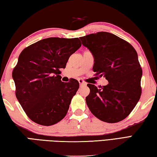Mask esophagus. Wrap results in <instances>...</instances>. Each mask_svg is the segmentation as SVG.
<instances>
[{
	"mask_svg": "<svg viewBox=\"0 0 157 157\" xmlns=\"http://www.w3.org/2000/svg\"><path fill=\"white\" fill-rule=\"evenodd\" d=\"M78 82H79V85H80L81 86H86V82H84V81L82 80V79H78Z\"/></svg>",
	"mask_w": 157,
	"mask_h": 157,
	"instance_id": "34e87169",
	"label": "esophagus"
}]
</instances>
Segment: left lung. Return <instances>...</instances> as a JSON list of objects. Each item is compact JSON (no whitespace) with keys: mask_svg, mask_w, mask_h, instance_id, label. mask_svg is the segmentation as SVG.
Returning <instances> with one entry per match:
<instances>
[{"mask_svg":"<svg viewBox=\"0 0 157 157\" xmlns=\"http://www.w3.org/2000/svg\"><path fill=\"white\" fill-rule=\"evenodd\" d=\"M82 44L93 53V70L104 76L106 86L88 84L86 104L97 118L117 123L130 115L141 95L142 69L137 53L129 42L108 32L100 31L80 37Z\"/></svg>","mask_w":157,"mask_h":157,"instance_id":"obj_1","label":"left lung"}]
</instances>
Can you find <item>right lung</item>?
Masks as SVG:
<instances>
[{"instance_id":"obj_1","label":"right lung","mask_w":157,"mask_h":157,"mask_svg":"<svg viewBox=\"0 0 157 157\" xmlns=\"http://www.w3.org/2000/svg\"><path fill=\"white\" fill-rule=\"evenodd\" d=\"M82 46L78 38H49L22 50L12 77L16 96L28 117L42 126L60 121L78 91V80L61 81L59 69Z\"/></svg>"}]
</instances>
